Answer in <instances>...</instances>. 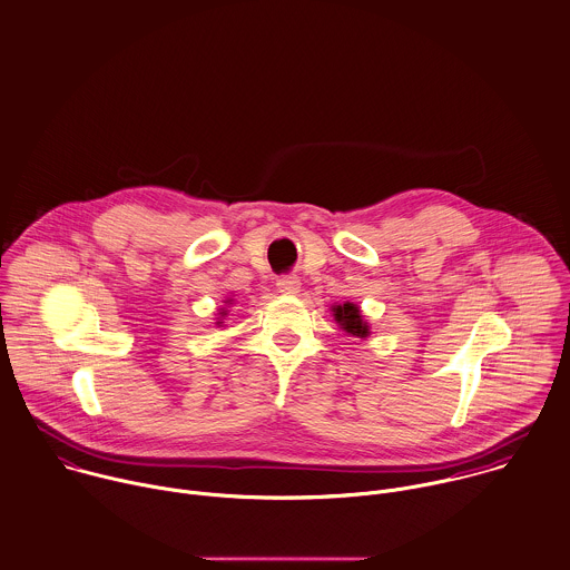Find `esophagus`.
Masks as SVG:
<instances>
[{
  "mask_svg": "<svg viewBox=\"0 0 570 570\" xmlns=\"http://www.w3.org/2000/svg\"><path fill=\"white\" fill-rule=\"evenodd\" d=\"M299 277H295V275H282L279 279H277V288L282 291V293H297L299 291Z\"/></svg>",
  "mask_w": 570,
  "mask_h": 570,
  "instance_id": "34e87169",
  "label": "esophagus"
}]
</instances>
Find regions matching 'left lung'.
<instances>
[{"instance_id":"obj_1","label":"left lung","mask_w":570,"mask_h":570,"mask_svg":"<svg viewBox=\"0 0 570 570\" xmlns=\"http://www.w3.org/2000/svg\"><path fill=\"white\" fill-rule=\"evenodd\" d=\"M335 320L340 322V326L351 333L353 337H366L368 335V326L364 324L360 308L355 304H344L335 308Z\"/></svg>"}]
</instances>
